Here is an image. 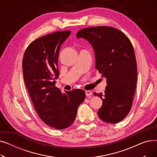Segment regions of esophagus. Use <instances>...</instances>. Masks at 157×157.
Returning a JSON list of instances; mask_svg holds the SVG:
<instances>
[{"mask_svg":"<svg viewBox=\"0 0 157 157\" xmlns=\"http://www.w3.org/2000/svg\"><path fill=\"white\" fill-rule=\"evenodd\" d=\"M85 94H86V97H91L92 95V93L91 91H90V90H86Z\"/></svg>","mask_w":157,"mask_h":157,"instance_id":"1","label":"esophagus"}]
</instances>
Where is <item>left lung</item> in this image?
<instances>
[{"label": "left lung", "instance_id": "obj_1", "mask_svg": "<svg viewBox=\"0 0 157 157\" xmlns=\"http://www.w3.org/2000/svg\"><path fill=\"white\" fill-rule=\"evenodd\" d=\"M76 37L92 44L95 68L106 78L104 95L95 94L102 100L98 117L105 123H117L130 111L136 91L137 71L133 46L124 33L111 27L85 28Z\"/></svg>", "mask_w": 157, "mask_h": 157}]
</instances>
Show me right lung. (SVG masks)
<instances>
[{"mask_svg":"<svg viewBox=\"0 0 157 157\" xmlns=\"http://www.w3.org/2000/svg\"><path fill=\"white\" fill-rule=\"evenodd\" d=\"M70 34V30L55 32L34 40L26 49L22 62L25 83L39 118L59 130L72 124L86 97L83 90L62 93L55 86L60 49Z\"/></svg>","mask_w":157,"mask_h":157,"instance_id":"right-lung-1","label":"right lung"}]
</instances>
